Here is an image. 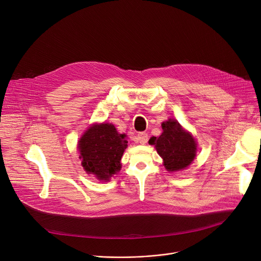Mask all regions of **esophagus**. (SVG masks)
<instances>
[{
    "mask_svg": "<svg viewBox=\"0 0 261 261\" xmlns=\"http://www.w3.org/2000/svg\"><path fill=\"white\" fill-rule=\"evenodd\" d=\"M147 137H148L147 134L144 133V132H140V133L137 134V139H138V141H139L141 144H145V143L147 142V139H148Z\"/></svg>",
    "mask_w": 261,
    "mask_h": 261,
    "instance_id": "esophagus-1",
    "label": "esophagus"
}]
</instances>
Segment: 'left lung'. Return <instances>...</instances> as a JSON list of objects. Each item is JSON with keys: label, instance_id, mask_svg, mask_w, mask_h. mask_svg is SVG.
I'll use <instances>...</instances> for the list:
<instances>
[{"label": "left lung", "instance_id": "1", "mask_svg": "<svg viewBox=\"0 0 261 261\" xmlns=\"http://www.w3.org/2000/svg\"><path fill=\"white\" fill-rule=\"evenodd\" d=\"M162 129L163 133L158 138L150 140L151 144L155 145L168 171L185 169L191 164L196 155L194 138L175 120L169 119L162 123Z\"/></svg>", "mask_w": 261, "mask_h": 261}]
</instances>
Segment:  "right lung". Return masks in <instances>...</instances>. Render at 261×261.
<instances>
[{"label":"right lung","instance_id":"right-lung-1","mask_svg":"<svg viewBox=\"0 0 261 261\" xmlns=\"http://www.w3.org/2000/svg\"><path fill=\"white\" fill-rule=\"evenodd\" d=\"M127 143L126 135L119 134L114 125L90 127L79 144L85 170L100 180H108L121 169V159Z\"/></svg>","mask_w":261,"mask_h":261}]
</instances>
